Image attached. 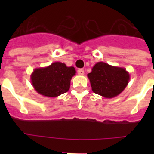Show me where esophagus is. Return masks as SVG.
<instances>
[{
    "mask_svg": "<svg viewBox=\"0 0 154 154\" xmlns=\"http://www.w3.org/2000/svg\"><path fill=\"white\" fill-rule=\"evenodd\" d=\"M78 74L79 75H83L85 74V72H84V70L82 69H80L78 70Z\"/></svg>",
    "mask_w": 154,
    "mask_h": 154,
    "instance_id": "obj_1",
    "label": "esophagus"
}]
</instances>
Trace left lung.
Returning <instances> with one entry per match:
<instances>
[{"label":"left lung","instance_id":"8db88e82","mask_svg":"<svg viewBox=\"0 0 154 154\" xmlns=\"http://www.w3.org/2000/svg\"><path fill=\"white\" fill-rule=\"evenodd\" d=\"M93 92L107 99L117 96L127 86L130 74L126 69L97 62L87 75Z\"/></svg>","mask_w":154,"mask_h":154}]
</instances>
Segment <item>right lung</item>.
Wrapping results in <instances>:
<instances>
[{
	"label": "right lung",
	"instance_id": "obj_1",
	"mask_svg": "<svg viewBox=\"0 0 154 154\" xmlns=\"http://www.w3.org/2000/svg\"><path fill=\"white\" fill-rule=\"evenodd\" d=\"M75 73L72 66L56 62L47 67L35 69L31 75V82L38 93L54 98L69 91L71 79Z\"/></svg>",
	"mask_w": 154,
	"mask_h": 154
}]
</instances>
